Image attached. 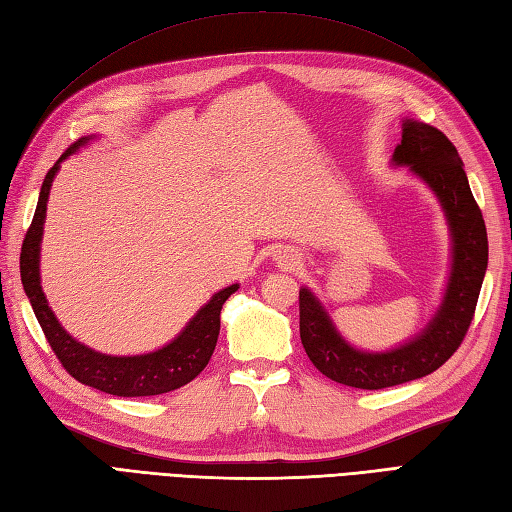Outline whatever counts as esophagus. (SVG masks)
I'll return each mask as SVG.
<instances>
[{"instance_id":"obj_1","label":"esophagus","mask_w":512,"mask_h":512,"mask_svg":"<svg viewBox=\"0 0 512 512\" xmlns=\"http://www.w3.org/2000/svg\"><path fill=\"white\" fill-rule=\"evenodd\" d=\"M296 265V258L294 256H280V267H294Z\"/></svg>"}]
</instances>
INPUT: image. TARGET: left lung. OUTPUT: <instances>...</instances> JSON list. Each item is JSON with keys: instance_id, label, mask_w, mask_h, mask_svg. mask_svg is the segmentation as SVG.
Returning <instances> with one entry per match:
<instances>
[{"instance_id": "8db88e82", "label": "left lung", "mask_w": 512, "mask_h": 512, "mask_svg": "<svg viewBox=\"0 0 512 512\" xmlns=\"http://www.w3.org/2000/svg\"><path fill=\"white\" fill-rule=\"evenodd\" d=\"M393 165H406L440 201L453 241L451 274L440 309L415 338L389 351H360L344 340L327 309L300 289V340L314 367L329 380L356 389H387L440 369L460 349L475 316L488 265V238L462 159L444 132L404 119Z\"/></svg>"}]
</instances>
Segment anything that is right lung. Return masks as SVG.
<instances>
[{"label": "right lung", "instance_id": "right-lung-1", "mask_svg": "<svg viewBox=\"0 0 512 512\" xmlns=\"http://www.w3.org/2000/svg\"><path fill=\"white\" fill-rule=\"evenodd\" d=\"M90 139L92 137L72 143L46 174L39 192L33 223L28 227L22 245V256H19L22 285L30 305H33L41 331H44L52 351H55V356L64 364V369L72 378L103 393L119 395V398H143V395L170 393L174 389H181L183 384L192 382L207 367L216 347L218 331H221V309L225 300L238 289V285H229L218 291L205 307L196 311V316L187 322L179 336L165 344V347L143 353V356H108V353H99L72 338L59 325L57 316L48 307L44 291H41L39 252L52 179H55L61 161L68 159L70 154H75Z\"/></svg>", "mask_w": 512, "mask_h": 512}]
</instances>
